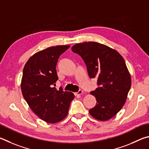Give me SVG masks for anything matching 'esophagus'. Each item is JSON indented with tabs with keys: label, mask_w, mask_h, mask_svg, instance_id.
Segmentation results:
<instances>
[{
	"label": "esophagus",
	"mask_w": 149,
	"mask_h": 149,
	"mask_svg": "<svg viewBox=\"0 0 149 149\" xmlns=\"http://www.w3.org/2000/svg\"><path fill=\"white\" fill-rule=\"evenodd\" d=\"M82 93H83V91L82 90H80L78 92L74 93V95H75V96H79L80 95H82Z\"/></svg>",
	"instance_id": "34e87169"
}]
</instances>
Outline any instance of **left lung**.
<instances>
[{
	"mask_svg": "<svg viewBox=\"0 0 149 149\" xmlns=\"http://www.w3.org/2000/svg\"><path fill=\"white\" fill-rule=\"evenodd\" d=\"M71 49L84 59L91 79H97L99 88L90 93L97 101L91 116L101 121L112 118L126 103L132 86L124 58L116 49L96 42L76 44Z\"/></svg>",
	"mask_w": 149,
	"mask_h": 149,
	"instance_id": "obj_1",
	"label": "left lung"
}]
</instances>
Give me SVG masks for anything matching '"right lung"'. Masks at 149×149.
Instances as JSON below:
<instances>
[{"mask_svg":"<svg viewBox=\"0 0 149 149\" xmlns=\"http://www.w3.org/2000/svg\"><path fill=\"white\" fill-rule=\"evenodd\" d=\"M70 45L52 46L33 55L25 65L21 82L23 97L36 116L48 123L61 121L74 98L72 92L57 90L56 65Z\"/></svg>","mask_w":149,"mask_h":149,"instance_id":"obj_1","label":"right lung"}]
</instances>
